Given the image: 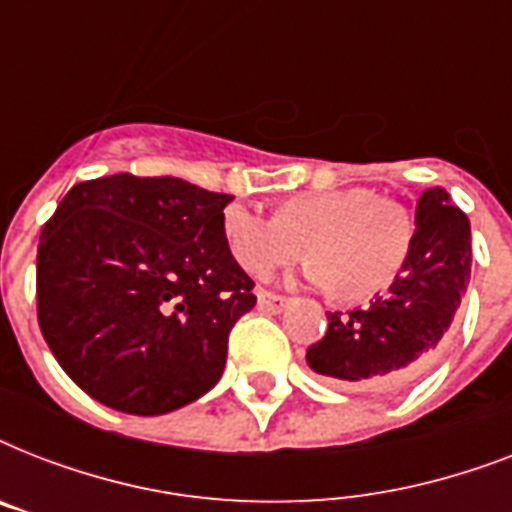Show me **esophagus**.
Here are the masks:
<instances>
[{
    "label": "esophagus",
    "instance_id": "1",
    "mask_svg": "<svg viewBox=\"0 0 512 512\" xmlns=\"http://www.w3.org/2000/svg\"><path fill=\"white\" fill-rule=\"evenodd\" d=\"M287 303H289V297H284V295H273V292H265V289H260V292H257V305H260L263 311L279 313L287 308Z\"/></svg>",
    "mask_w": 512,
    "mask_h": 512
}]
</instances>
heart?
<instances>
[{
  "instance_id": "heart-1",
  "label": "heart",
  "mask_w": 512,
  "mask_h": 512,
  "mask_svg": "<svg viewBox=\"0 0 512 512\" xmlns=\"http://www.w3.org/2000/svg\"><path fill=\"white\" fill-rule=\"evenodd\" d=\"M223 236L233 260L263 279L308 255V276L348 300L388 289L412 249V220L401 204L364 185L289 196L276 215L233 201L223 209Z\"/></svg>"
}]
</instances>
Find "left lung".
Segmentation results:
<instances>
[{
  "instance_id": "8db88e82",
  "label": "left lung",
  "mask_w": 512,
  "mask_h": 512,
  "mask_svg": "<svg viewBox=\"0 0 512 512\" xmlns=\"http://www.w3.org/2000/svg\"><path fill=\"white\" fill-rule=\"evenodd\" d=\"M417 231L398 279L369 308L329 313L305 361L345 388L390 390L438 358L470 281V223L444 188L417 201Z\"/></svg>"
}]
</instances>
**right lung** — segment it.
<instances>
[{
	"mask_svg": "<svg viewBox=\"0 0 512 512\" xmlns=\"http://www.w3.org/2000/svg\"><path fill=\"white\" fill-rule=\"evenodd\" d=\"M231 199L130 172L63 196L39 236L36 316L87 396L154 417L215 388L233 324L257 303L225 244Z\"/></svg>",
	"mask_w": 512,
	"mask_h": 512,
	"instance_id": "right-lung-1",
	"label": "right lung"
}]
</instances>
